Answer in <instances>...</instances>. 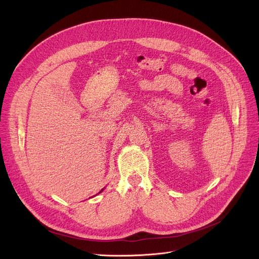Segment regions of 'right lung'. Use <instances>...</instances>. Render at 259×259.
<instances>
[{
  "instance_id": "add662e5",
  "label": "right lung",
  "mask_w": 259,
  "mask_h": 259,
  "mask_svg": "<svg viewBox=\"0 0 259 259\" xmlns=\"http://www.w3.org/2000/svg\"><path fill=\"white\" fill-rule=\"evenodd\" d=\"M101 192H102V191H100V193H101Z\"/></svg>"
}]
</instances>
